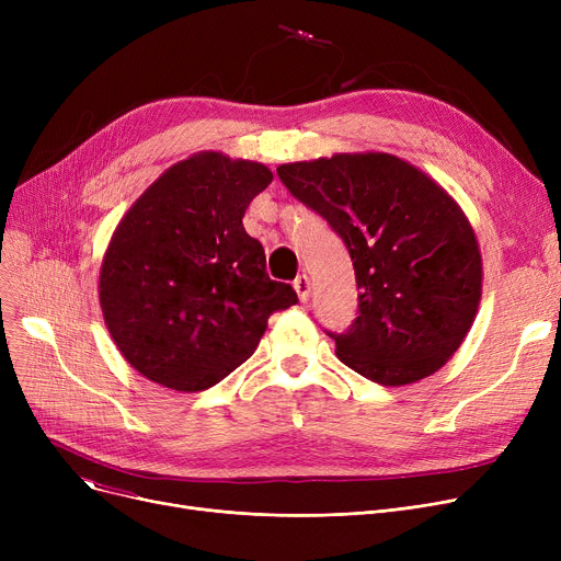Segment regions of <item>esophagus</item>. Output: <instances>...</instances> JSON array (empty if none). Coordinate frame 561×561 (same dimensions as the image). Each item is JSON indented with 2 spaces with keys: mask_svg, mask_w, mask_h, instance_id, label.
<instances>
[{
  "mask_svg": "<svg viewBox=\"0 0 561 561\" xmlns=\"http://www.w3.org/2000/svg\"><path fill=\"white\" fill-rule=\"evenodd\" d=\"M293 288H296L298 298H300L302 302L309 300V296H311V282H309L307 275H298L296 279H293Z\"/></svg>",
  "mask_w": 561,
  "mask_h": 561,
  "instance_id": "obj_1",
  "label": "esophagus"
}]
</instances>
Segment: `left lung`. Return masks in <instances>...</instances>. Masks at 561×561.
Here are the masks:
<instances>
[{"instance_id":"obj_1","label":"left lung","mask_w":561,"mask_h":561,"mask_svg":"<svg viewBox=\"0 0 561 561\" xmlns=\"http://www.w3.org/2000/svg\"><path fill=\"white\" fill-rule=\"evenodd\" d=\"M282 184L345 243L359 307L336 357L381 387L444 366L473 325L482 256L457 202L425 172L381 154H334L277 168Z\"/></svg>"}]
</instances>
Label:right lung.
Here are the masks:
<instances>
[{"label": "right lung", "mask_w": 561, "mask_h": 561, "mask_svg": "<svg viewBox=\"0 0 561 561\" xmlns=\"http://www.w3.org/2000/svg\"><path fill=\"white\" fill-rule=\"evenodd\" d=\"M271 182L261 163L202 152L165 170L117 225L100 305L117 350L147 379L174 391L218 385L252 357L268 318L298 302L265 273L243 227Z\"/></svg>", "instance_id": "right-lung-1"}]
</instances>
